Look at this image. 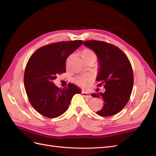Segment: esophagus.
<instances>
[{"instance_id": "obj_1", "label": "esophagus", "mask_w": 156, "mask_h": 156, "mask_svg": "<svg viewBox=\"0 0 156 156\" xmlns=\"http://www.w3.org/2000/svg\"><path fill=\"white\" fill-rule=\"evenodd\" d=\"M82 95H83V97H84V98H92L90 94H89L88 92H84V91H83V92H82Z\"/></svg>"}]
</instances>
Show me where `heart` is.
<instances>
[{"label":"heart","mask_w":156,"mask_h":156,"mask_svg":"<svg viewBox=\"0 0 156 156\" xmlns=\"http://www.w3.org/2000/svg\"><path fill=\"white\" fill-rule=\"evenodd\" d=\"M81 56L84 62H87L88 60H92L94 62L97 60V55L95 52L90 49H84L81 53ZM90 75L84 74L77 75L73 79V81L77 85L81 87H85L87 84L90 81Z\"/></svg>","instance_id":"obj_1"}]
</instances>
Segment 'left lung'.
Instances as JSON below:
<instances>
[{
	"label": "left lung",
	"mask_w": 156,
	"mask_h": 156,
	"mask_svg": "<svg viewBox=\"0 0 156 156\" xmlns=\"http://www.w3.org/2000/svg\"><path fill=\"white\" fill-rule=\"evenodd\" d=\"M83 44L98 56L100 68L98 87L103 86L104 93L92 94L103 100L102 109L96 112L101 116H111L119 112L128 102L133 86V72L126 55L118 47L98 40H88Z\"/></svg>",
	"instance_id": "8db88e82"
}]
</instances>
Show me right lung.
Returning a JSON list of instances; mask_svg holds the SVG:
<instances>
[{
	"label": "right lung",
	"mask_w": 156,
	"mask_h": 156,
	"mask_svg": "<svg viewBox=\"0 0 156 156\" xmlns=\"http://www.w3.org/2000/svg\"><path fill=\"white\" fill-rule=\"evenodd\" d=\"M82 44V40L52 43L37 49L28 60L24 85L31 105L40 115L53 119L60 116L67 111L75 94L81 92L72 83L59 88L53 80L66 72V60Z\"/></svg>",
	"instance_id": "1"
}]
</instances>
